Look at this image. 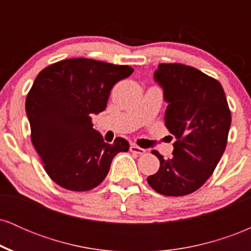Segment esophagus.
Segmentation results:
<instances>
[{
	"label": "esophagus",
	"mask_w": 251,
	"mask_h": 251,
	"mask_svg": "<svg viewBox=\"0 0 251 251\" xmlns=\"http://www.w3.org/2000/svg\"><path fill=\"white\" fill-rule=\"evenodd\" d=\"M129 151H131L132 153H135V154H144V153H145V150L139 148V146H137V145H131V148H129Z\"/></svg>",
	"instance_id": "obj_1"
}]
</instances>
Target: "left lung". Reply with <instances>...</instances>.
Instances as JSON below:
<instances>
[{
    "label": "left lung",
    "instance_id": "left-lung-1",
    "mask_svg": "<svg viewBox=\"0 0 251 251\" xmlns=\"http://www.w3.org/2000/svg\"><path fill=\"white\" fill-rule=\"evenodd\" d=\"M154 79L169 102L165 125L177 140L171 159L152 151L160 166L148 183L164 196L192 194L214 174L226 150L231 124L226 93L218 80L183 63H160Z\"/></svg>",
    "mask_w": 251,
    "mask_h": 251
}]
</instances>
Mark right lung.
<instances>
[{"mask_svg":"<svg viewBox=\"0 0 251 251\" xmlns=\"http://www.w3.org/2000/svg\"><path fill=\"white\" fill-rule=\"evenodd\" d=\"M132 73L126 65L76 57L51 63L37 74L25 99L30 139L57 185L77 192L97 188L114 155L128 151L124 138L103 142L92 114L106 108L112 87Z\"/></svg>","mask_w":251,"mask_h":251,"instance_id":"obj_1","label":"right lung"}]
</instances>
